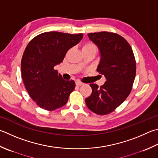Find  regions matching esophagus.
Returning <instances> with one entry per match:
<instances>
[{
  "label": "esophagus",
  "mask_w": 158,
  "mask_h": 158,
  "mask_svg": "<svg viewBox=\"0 0 158 158\" xmlns=\"http://www.w3.org/2000/svg\"><path fill=\"white\" fill-rule=\"evenodd\" d=\"M84 85V84H83V83L80 82L79 81H76V85H78V86H80V85Z\"/></svg>",
  "instance_id": "obj_1"
}]
</instances>
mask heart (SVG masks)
<instances>
[{"mask_svg":"<svg viewBox=\"0 0 158 158\" xmlns=\"http://www.w3.org/2000/svg\"><path fill=\"white\" fill-rule=\"evenodd\" d=\"M82 51L83 52H93L94 54L97 52V47L95 44L93 43L88 42L84 44L82 47Z\"/></svg>","mask_w":158,"mask_h":158,"instance_id":"1","label":"heart"}]
</instances>
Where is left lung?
<instances>
[{"label": "left lung", "mask_w": 158, "mask_h": 158, "mask_svg": "<svg viewBox=\"0 0 158 158\" xmlns=\"http://www.w3.org/2000/svg\"><path fill=\"white\" fill-rule=\"evenodd\" d=\"M88 36L99 50L97 71L104 75L106 82L99 87L92 84V94L85 104L97 114L110 113L122 104L130 94L136 74L133 50L124 38L108 31L90 33Z\"/></svg>", "instance_id": "obj_1"}]
</instances>
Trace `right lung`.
I'll return each mask as SVG.
<instances>
[{"mask_svg":"<svg viewBox=\"0 0 158 158\" xmlns=\"http://www.w3.org/2000/svg\"><path fill=\"white\" fill-rule=\"evenodd\" d=\"M82 38V34L48 31L34 37L27 45L21 60L22 78L39 107L54 110L67 103L75 82L65 81L54 67L61 64L68 50Z\"/></svg>","mask_w":158,"mask_h":158,"instance_id":"1","label":"right lung"}]
</instances>
